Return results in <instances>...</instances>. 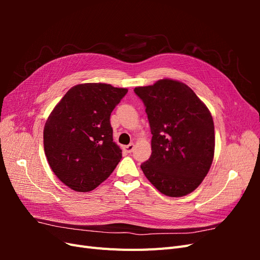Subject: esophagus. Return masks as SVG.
Returning a JSON list of instances; mask_svg holds the SVG:
<instances>
[{
	"label": "esophagus",
	"mask_w": 260,
	"mask_h": 260,
	"mask_svg": "<svg viewBox=\"0 0 260 260\" xmlns=\"http://www.w3.org/2000/svg\"><path fill=\"white\" fill-rule=\"evenodd\" d=\"M133 148H135V144L131 143L129 145H124L123 146V151H125L127 153H131L133 151Z\"/></svg>",
	"instance_id": "obj_1"
}]
</instances>
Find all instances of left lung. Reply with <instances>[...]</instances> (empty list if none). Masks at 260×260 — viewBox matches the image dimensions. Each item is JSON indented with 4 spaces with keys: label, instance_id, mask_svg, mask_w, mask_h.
<instances>
[{
    "label": "left lung",
    "instance_id": "left-lung-1",
    "mask_svg": "<svg viewBox=\"0 0 260 260\" xmlns=\"http://www.w3.org/2000/svg\"><path fill=\"white\" fill-rule=\"evenodd\" d=\"M152 132V155L141 165L160 193L181 198L208 174L215 154V127L207 106L185 83L161 79L138 86Z\"/></svg>",
    "mask_w": 260,
    "mask_h": 260
}]
</instances>
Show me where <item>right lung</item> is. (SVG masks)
I'll use <instances>...</instances> for the list:
<instances>
[{
  "mask_svg": "<svg viewBox=\"0 0 260 260\" xmlns=\"http://www.w3.org/2000/svg\"><path fill=\"white\" fill-rule=\"evenodd\" d=\"M127 92L107 83H81L54 107L44 125V152L55 176L68 187L90 192L120 161L109 118Z\"/></svg>",
  "mask_w": 260,
  "mask_h": 260,
  "instance_id": "add662e5",
  "label": "right lung"
}]
</instances>
